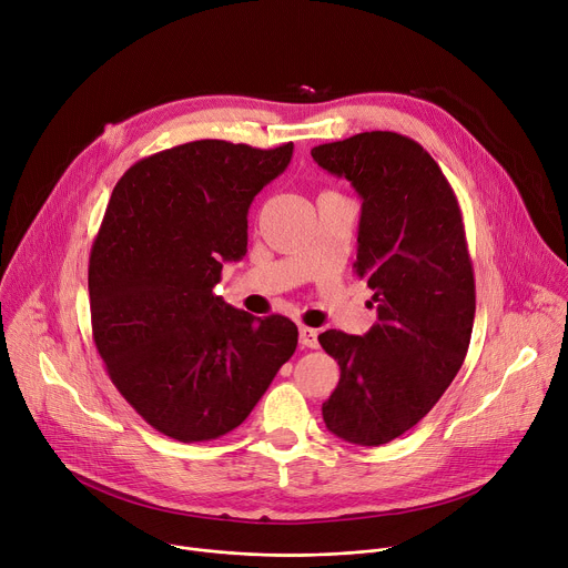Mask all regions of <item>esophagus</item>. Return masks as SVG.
I'll list each match as a JSON object with an SVG mask.
<instances>
[{"label": "esophagus", "mask_w": 568, "mask_h": 568, "mask_svg": "<svg viewBox=\"0 0 568 568\" xmlns=\"http://www.w3.org/2000/svg\"><path fill=\"white\" fill-rule=\"evenodd\" d=\"M300 345L302 347H318V332L312 327H300Z\"/></svg>", "instance_id": "obj_1"}]
</instances>
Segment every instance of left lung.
Returning a JSON list of instances; mask_svg holds the SVG:
<instances>
[{
  "label": "left lung",
  "mask_w": 568,
  "mask_h": 568,
  "mask_svg": "<svg viewBox=\"0 0 568 568\" xmlns=\"http://www.w3.org/2000/svg\"><path fill=\"white\" fill-rule=\"evenodd\" d=\"M312 156L364 200L353 268L377 304L364 336H318L341 368L323 420L343 442L382 446L439 403L466 359L475 280L462 209L439 163L403 134L364 132Z\"/></svg>",
  "instance_id": "8db88e82"
}]
</instances>
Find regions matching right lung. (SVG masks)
<instances>
[{
  "label": "right lung",
  "instance_id": "add662e5",
  "mask_svg": "<svg viewBox=\"0 0 568 568\" xmlns=\"http://www.w3.org/2000/svg\"><path fill=\"white\" fill-rule=\"evenodd\" d=\"M293 143L193 141L145 156L113 189L89 264L98 353L120 396L182 444L239 427L291 359L297 327L213 286L247 252V209Z\"/></svg>",
  "mask_w": 568,
  "mask_h": 568
}]
</instances>
